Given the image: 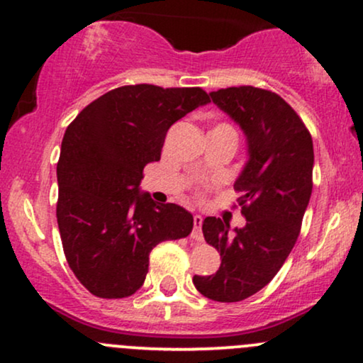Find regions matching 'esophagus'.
<instances>
[{
  "mask_svg": "<svg viewBox=\"0 0 363 363\" xmlns=\"http://www.w3.org/2000/svg\"><path fill=\"white\" fill-rule=\"evenodd\" d=\"M193 223H194V228H193V232H191V237H193L196 242H201V240H203V232H201L203 216L201 215H194Z\"/></svg>",
  "mask_w": 363,
  "mask_h": 363,
  "instance_id": "34e87169",
  "label": "esophagus"
}]
</instances>
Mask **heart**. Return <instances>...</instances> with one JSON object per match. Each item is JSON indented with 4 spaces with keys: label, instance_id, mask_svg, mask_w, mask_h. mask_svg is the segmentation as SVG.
<instances>
[{
    "label": "heart",
    "instance_id": "obj_1",
    "mask_svg": "<svg viewBox=\"0 0 363 363\" xmlns=\"http://www.w3.org/2000/svg\"><path fill=\"white\" fill-rule=\"evenodd\" d=\"M222 126H227V124H222Z\"/></svg>",
    "mask_w": 363,
    "mask_h": 363
}]
</instances>
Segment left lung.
I'll list each match as a JSON object with an SVG mask.
<instances>
[{
    "label": "left lung",
    "instance_id": "8db88e82",
    "mask_svg": "<svg viewBox=\"0 0 363 363\" xmlns=\"http://www.w3.org/2000/svg\"><path fill=\"white\" fill-rule=\"evenodd\" d=\"M211 101L247 136L249 160L235 181L245 227L206 216L203 235L222 257L218 272L194 274L196 290L216 302H239L280 272L297 237L312 193L314 148L309 129L278 94L257 86L211 91Z\"/></svg>",
    "mask_w": 363,
    "mask_h": 363
}]
</instances>
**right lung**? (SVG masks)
Here are the masks:
<instances>
[{
    "label": "right lung",
    "mask_w": 363,
    "mask_h": 363,
    "mask_svg": "<svg viewBox=\"0 0 363 363\" xmlns=\"http://www.w3.org/2000/svg\"><path fill=\"white\" fill-rule=\"evenodd\" d=\"M208 102L199 86L124 85L90 102L66 128L57 162V227L69 268L95 297L135 294L152 249L193 230L184 208L157 205L138 193L145 165L160 160L169 128Z\"/></svg>",
    "instance_id": "1"
}]
</instances>
